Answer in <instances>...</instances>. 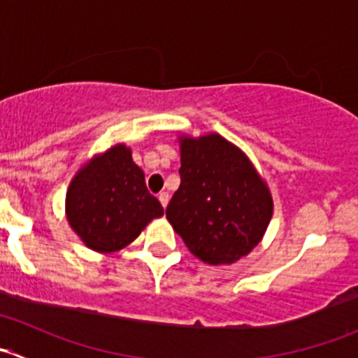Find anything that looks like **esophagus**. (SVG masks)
Returning a JSON list of instances; mask_svg holds the SVG:
<instances>
[{
    "label": "esophagus",
    "mask_w": 358,
    "mask_h": 358,
    "mask_svg": "<svg viewBox=\"0 0 358 358\" xmlns=\"http://www.w3.org/2000/svg\"><path fill=\"white\" fill-rule=\"evenodd\" d=\"M159 202L162 204V208H166V206H168V202H169V194L168 192L159 194Z\"/></svg>",
    "instance_id": "1"
}]
</instances>
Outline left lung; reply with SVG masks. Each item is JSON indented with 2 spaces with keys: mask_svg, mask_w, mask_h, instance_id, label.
<instances>
[{
  "mask_svg": "<svg viewBox=\"0 0 358 358\" xmlns=\"http://www.w3.org/2000/svg\"><path fill=\"white\" fill-rule=\"evenodd\" d=\"M180 187L166 218L209 265H230L262 241L273 202L251 161L220 135L180 140Z\"/></svg>",
  "mask_w": 358,
  "mask_h": 358,
  "instance_id": "8db88e82",
  "label": "left lung"
}]
</instances>
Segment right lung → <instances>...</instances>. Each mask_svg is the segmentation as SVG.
<instances>
[{
  "label": "right lung",
  "mask_w": 358,
  "mask_h": 358,
  "mask_svg": "<svg viewBox=\"0 0 358 358\" xmlns=\"http://www.w3.org/2000/svg\"><path fill=\"white\" fill-rule=\"evenodd\" d=\"M66 211L83 243L100 252L128 246L150 220L164 215L126 145L112 147L74 176L67 190Z\"/></svg>",
  "instance_id": "1"
}]
</instances>
